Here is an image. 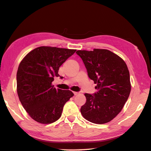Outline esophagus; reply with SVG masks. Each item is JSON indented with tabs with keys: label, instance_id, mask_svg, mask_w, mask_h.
<instances>
[{
	"label": "esophagus",
	"instance_id": "1",
	"mask_svg": "<svg viewBox=\"0 0 151 151\" xmlns=\"http://www.w3.org/2000/svg\"><path fill=\"white\" fill-rule=\"evenodd\" d=\"M73 94H74L75 96H76V95H78L79 94V92H73Z\"/></svg>",
	"mask_w": 151,
	"mask_h": 151
}]
</instances>
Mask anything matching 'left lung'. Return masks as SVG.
<instances>
[{"instance_id": "1", "label": "left lung", "mask_w": 151, "mask_h": 151, "mask_svg": "<svg viewBox=\"0 0 151 151\" xmlns=\"http://www.w3.org/2000/svg\"><path fill=\"white\" fill-rule=\"evenodd\" d=\"M89 78L97 84V92L85 94L86 103L80 111L87 121L105 124L111 121L122 109L131 92L129 72L121 57L110 50H78Z\"/></svg>"}]
</instances>
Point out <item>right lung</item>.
I'll use <instances>...</instances> for the list:
<instances>
[{
	"label": "right lung",
	"mask_w": 151,
	"mask_h": 151,
	"mask_svg": "<svg viewBox=\"0 0 151 151\" xmlns=\"http://www.w3.org/2000/svg\"><path fill=\"white\" fill-rule=\"evenodd\" d=\"M76 50L40 46L30 52L19 65L17 93L27 112L34 121L50 124L59 119L65 103L74 94L52 86L59 67ZM62 79L63 76H60Z\"/></svg>",
	"instance_id": "obj_1"
}]
</instances>
